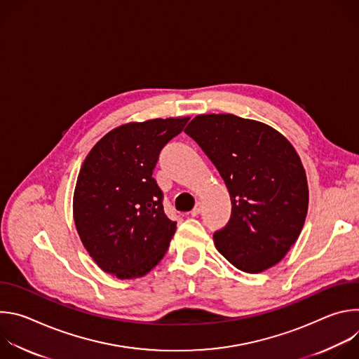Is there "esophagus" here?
<instances>
[{
    "instance_id": "esophagus-1",
    "label": "esophagus",
    "mask_w": 359,
    "mask_h": 359,
    "mask_svg": "<svg viewBox=\"0 0 359 359\" xmlns=\"http://www.w3.org/2000/svg\"><path fill=\"white\" fill-rule=\"evenodd\" d=\"M201 210H203L201 203H200V201H197V203H196V206H194V209L190 212V215H191L193 217H196V216H198V215L201 213Z\"/></svg>"
}]
</instances>
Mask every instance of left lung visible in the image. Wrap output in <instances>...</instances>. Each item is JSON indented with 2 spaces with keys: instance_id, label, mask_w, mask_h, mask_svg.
Segmentation results:
<instances>
[{
  "instance_id": "8db88e82",
  "label": "left lung",
  "mask_w": 359,
  "mask_h": 359,
  "mask_svg": "<svg viewBox=\"0 0 359 359\" xmlns=\"http://www.w3.org/2000/svg\"><path fill=\"white\" fill-rule=\"evenodd\" d=\"M184 132L230 193L231 217L213 236L219 252L244 273L280 263L309 210V184L294 146L271 126L231 114L198 115Z\"/></svg>"
}]
</instances>
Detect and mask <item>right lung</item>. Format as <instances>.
<instances>
[{
  "mask_svg": "<svg viewBox=\"0 0 359 359\" xmlns=\"http://www.w3.org/2000/svg\"><path fill=\"white\" fill-rule=\"evenodd\" d=\"M190 118L130 122L108 132L88 153L74 191L79 238L100 270L121 280L146 276L176 231L151 177L163 146Z\"/></svg>",
  "mask_w": 359,
  "mask_h": 359,
  "instance_id": "right-lung-1",
  "label": "right lung"
}]
</instances>
